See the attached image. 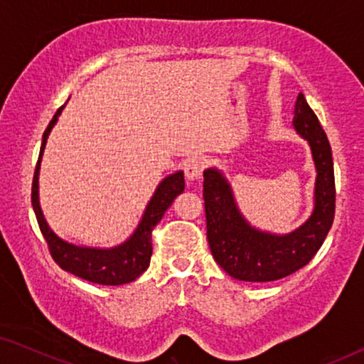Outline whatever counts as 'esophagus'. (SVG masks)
Segmentation results:
<instances>
[{
  "label": "esophagus",
  "instance_id": "esophagus-1",
  "mask_svg": "<svg viewBox=\"0 0 364 364\" xmlns=\"http://www.w3.org/2000/svg\"><path fill=\"white\" fill-rule=\"evenodd\" d=\"M203 173V161L202 159H192L186 164V177L187 181H200Z\"/></svg>",
  "mask_w": 364,
  "mask_h": 364
}]
</instances>
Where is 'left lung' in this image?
<instances>
[{
    "instance_id": "left-lung-1",
    "label": "left lung",
    "mask_w": 364,
    "mask_h": 364,
    "mask_svg": "<svg viewBox=\"0 0 364 364\" xmlns=\"http://www.w3.org/2000/svg\"><path fill=\"white\" fill-rule=\"evenodd\" d=\"M293 127L310 146L316 181L311 215L290 233L253 227L238 208L223 172L217 167L203 171L208 245L218 265L237 280L275 282L291 275L315 257L331 228L336 197L331 147L301 92L293 111Z\"/></svg>"
}]
</instances>
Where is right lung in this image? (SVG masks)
Here are the masks:
<instances>
[{
  "mask_svg": "<svg viewBox=\"0 0 364 364\" xmlns=\"http://www.w3.org/2000/svg\"><path fill=\"white\" fill-rule=\"evenodd\" d=\"M64 106L58 109L43 134L41 151H39L36 171H34L33 177L31 202L39 228H41L44 240L48 242L49 252H51L54 262L63 270L73 273V275L82 278V280L99 283V285L131 283L149 268L152 255V228L161 222L164 212L172 205L173 198L186 188L183 172L177 171L176 173H171V176L162 178L142 213L141 222H139L136 230L132 232V235L126 242L111 248H99L76 245V243L64 240L49 227L48 220L44 218L41 203H39V168H41L44 147H46L49 132L53 131L54 124L58 122V117L61 116Z\"/></svg>",
  "mask_w": 364,
  "mask_h": 364,
  "instance_id": "1",
  "label": "right lung"
}]
</instances>
